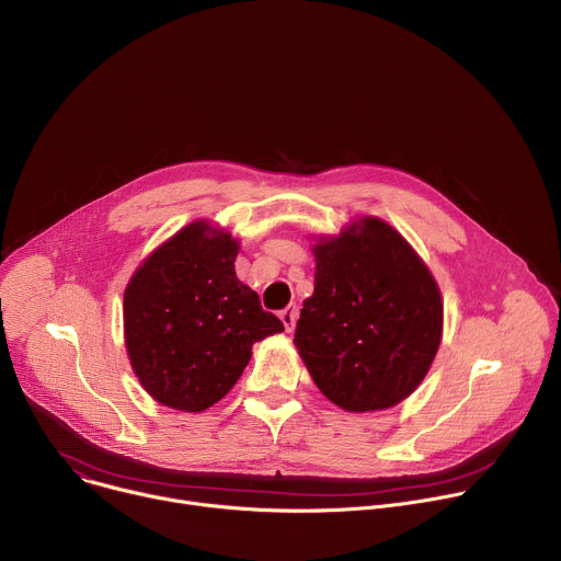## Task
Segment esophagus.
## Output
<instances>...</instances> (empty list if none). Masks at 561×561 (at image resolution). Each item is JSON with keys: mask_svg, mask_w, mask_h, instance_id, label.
<instances>
[{"mask_svg": "<svg viewBox=\"0 0 561 561\" xmlns=\"http://www.w3.org/2000/svg\"><path fill=\"white\" fill-rule=\"evenodd\" d=\"M297 314H299V308L293 304V306H288V308H284L282 312H279V317H282V322H284V327H286V331L290 333L293 329H295V322H297Z\"/></svg>", "mask_w": 561, "mask_h": 561, "instance_id": "esophagus-1", "label": "esophagus"}]
</instances>
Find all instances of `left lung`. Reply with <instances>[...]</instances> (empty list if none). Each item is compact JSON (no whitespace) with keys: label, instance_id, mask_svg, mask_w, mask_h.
I'll use <instances>...</instances> for the list:
<instances>
[{"label":"left lung","instance_id":"8db88e82","mask_svg":"<svg viewBox=\"0 0 561 561\" xmlns=\"http://www.w3.org/2000/svg\"><path fill=\"white\" fill-rule=\"evenodd\" d=\"M314 290L295 346L333 404L381 411L407 399L442 340L439 288L407 239L381 219L314 247Z\"/></svg>","mask_w":561,"mask_h":561}]
</instances>
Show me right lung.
I'll return each instance as SVG.
<instances>
[{"mask_svg": "<svg viewBox=\"0 0 561 561\" xmlns=\"http://www.w3.org/2000/svg\"><path fill=\"white\" fill-rule=\"evenodd\" d=\"M237 242L195 221L159 247L124 293L126 348L159 404L202 413L234 386L251 348L284 331L234 275Z\"/></svg>", "mask_w": 561, "mask_h": 561, "instance_id": "right-lung-1", "label": "right lung"}]
</instances>
